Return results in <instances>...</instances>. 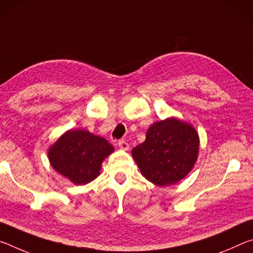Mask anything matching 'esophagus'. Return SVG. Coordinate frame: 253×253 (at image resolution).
<instances>
[{"mask_svg":"<svg viewBox=\"0 0 253 253\" xmlns=\"http://www.w3.org/2000/svg\"><path fill=\"white\" fill-rule=\"evenodd\" d=\"M118 146L121 147V149H124V151H128V148H129V145L125 140H119Z\"/></svg>","mask_w":253,"mask_h":253,"instance_id":"34e87169","label":"esophagus"}]
</instances>
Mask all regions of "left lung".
Wrapping results in <instances>:
<instances>
[{"label": "left lung", "mask_w": 253, "mask_h": 253, "mask_svg": "<svg viewBox=\"0 0 253 253\" xmlns=\"http://www.w3.org/2000/svg\"><path fill=\"white\" fill-rule=\"evenodd\" d=\"M200 137L195 128L175 117L154 123L146 139L131 151L143 176L158 186L178 183L194 168Z\"/></svg>", "instance_id": "left-lung-1"}]
</instances>
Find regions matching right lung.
<instances>
[{
	"label": "right lung",
	"mask_w": 253,
	"mask_h": 253,
	"mask_svg": "<svg viewBox=\"0 0 253 253\" xmlns=\"http://www.w3.org/2000/svg\"><path fill=\"white\" fill-rule=\"evenodd\" d=\"M115 151L104 137L85 129H70L48 149L50 165L75 185L90 183L100 174L101 164Z\"/></svg>",
	"instance_id": "1"
}]
</instances>
